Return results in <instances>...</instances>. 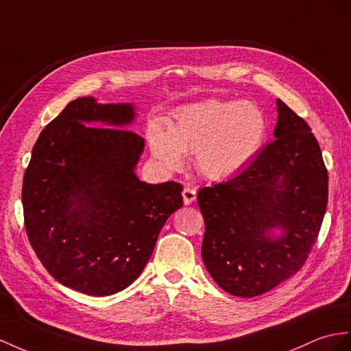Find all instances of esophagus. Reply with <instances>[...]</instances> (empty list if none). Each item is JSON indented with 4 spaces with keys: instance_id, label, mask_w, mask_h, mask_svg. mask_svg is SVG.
<instances>
[{
    "instance_id": "34e87169",
    "label": "esophagus",
    "mask_w": 351,
    "mask_h": 351,
    "mask_svg": "<svg viewBox=\"0 0 351 351\" xmlns=\"http://www.w3.org/2000/svg\"><path fill=\"white\" fill-rule=\"evenodd\" d=\"M182 195H183V201H184L186 205L192 204L196 199V191L193 189L192 186H184Z\"/></svg>"
}]
</instances>
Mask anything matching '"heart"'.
<instances>
[{
	"label": "heart",
	"instance_id": "b5f03b06",
	"mask_svg": "<svg viewBox=\"0 0 351 351\" xmlns=\"http://www.w3.org/2000/svg\"><path fill=\"white\" fill-rule=\"evenodd\" d=\"M265 134V116L253 102L208 99L183 107L168 130L152 122L147 135L153 156L165 168H178L183 153H195L202 176L223 180L258 155Z\"/></svg>",
	"mask_w": 351,
	"mask_h": 351
}]
</instances>
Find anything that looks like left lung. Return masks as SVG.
<instances>
[{
  "label": "left lung",
  "mask_w": 351,
  "mask_h": 351,
  "mask_svg": "<svg viewBox=\"0 0 351 351\" xmlns=\"http://www.w3.org/2000/svg\"><path fill=\"white\" fill-rule=\"evenodd\" d=\"M276 140L228 182L198 192L202 261L225 292L253 298L304 267L328 205V171L311 128L277 99ZM280 227L282 235L269 234Z\"/></svg>",
  "instance_id": "8db88e82"
}]
</instances>
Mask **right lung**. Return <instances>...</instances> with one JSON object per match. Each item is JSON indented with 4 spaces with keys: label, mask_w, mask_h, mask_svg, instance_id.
Here are the masks:
<instances>
[{
    "label": "right lung",
    "mask_w": 351,
    "mask_h": 351,
    "mask_svg": "<svg viewBox=\"0 0 351 351\" xmlns=\"http://www.w3.org/2000/svg\"><path fill=\"white\" fill-rule=\"evenodd\" d=\"M132 121L131 104L77 98L41 131L25 171L31 247L50 276L77 292L107 296L130 286L183 205L180 183L135 176L144 138L123 130Z\"/></svg>",
    "instance_id": "1"
}]
</instances>
